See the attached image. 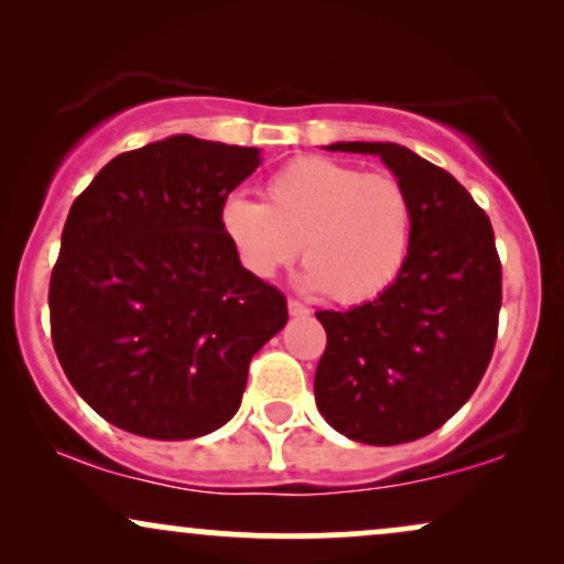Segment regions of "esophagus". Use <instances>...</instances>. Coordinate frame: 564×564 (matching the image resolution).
Here are the masks:
<instances>
[{
  "label": "esophagus",
  "instance_id": "esophagus-1",
  "mask_svg": "<svg viewBox=\"0 0 564 564\" xmlns=\"http://www.w3.org/2000/svg\"><path fill=\"white\" fill-rule=\"evenodd\" d=\"M289 315H294V318H304V315H310V307L296 300H289Z\"/></svg>",
  "mask_w": 564,
  "mask_h": 564
}]
</instances>
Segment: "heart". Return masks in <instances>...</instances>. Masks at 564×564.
<instances>
[{
	"mask_svg": "<svg viewBox=\"0 0 564 564\" xmlns=\"http://www.w3.org/2000/svg\"><path fill=\"white\" fill-rule=\"evenodd\" d=\"M223 230L251 275L273 278L302 246L304 286L328 291L339 304H364L403 273L413 204L394 174L302 156L264 183V204L230 198Z\"/></svg>",
	"mask_w": 564,
	"mask_h": 564,
	"instance_id": "1",
	"label": "heart"
}]
</instances>
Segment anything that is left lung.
Listing matches in <instances>:
<instances>
[{
    "mask_svg": "<svg viewBox=\"0 0 564 564\" xmlns=\"http://www.w3.org/2000/svg\"><path fill=\"white\" fill-rule=\"evenodd\" d=\"M379 156L413 204L403 273L347 313L321 310L326 352L315 405L336 432L400 445L443 426L480 384L501 310V260L490 219L467 187L398 142H334Z\"/></svg>",
    "mask_w": 564,
    "mask_h": 564,
    "instance_id": "8db88e82",
    "label": "left lung"
}]
</instances>
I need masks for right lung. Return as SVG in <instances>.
Segmentation results:
<instances>
[{
  "label": "right lung",
  "mask_w": 564,
  "mask_h": 564,
  "mask_svg": "<svg viewBox=\"0 0 564 564\" xmlns=\"http://www.w3.org/2000/svg\"><path fill=\"white\" fill-rule=\"evenodd\" d=\"M260 161V148L172 134L108 161L70 206L50 278L53 345L74 390L119 430H219L254 352L286 326V296L223 230L228 193Z\"/></svg>",
  "instance_id": "obj_1"
}]
</instances>
